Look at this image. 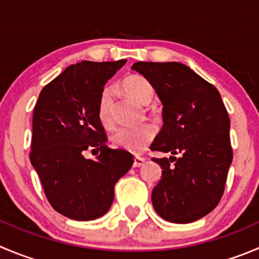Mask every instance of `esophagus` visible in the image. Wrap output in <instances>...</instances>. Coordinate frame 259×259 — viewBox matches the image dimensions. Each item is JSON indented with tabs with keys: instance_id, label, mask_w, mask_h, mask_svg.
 <instances>
[{
	"instance_id": "esophagus-1",
	"label": "esophagus",
	"mask_w": 259,
	"mask_h": 259,
	"mask_svg": "<svg viewBox=\"0 0 259 259\" xmlns=\"http://www.w3.org/2000/svg\"><path fill=\"white\" fill-rule=\"evenodd\" d=\"M144 162H145V159L136 156L134 159V166L135 168H140V166H142V165H144Z\"/></svg>"
}]
</instances>
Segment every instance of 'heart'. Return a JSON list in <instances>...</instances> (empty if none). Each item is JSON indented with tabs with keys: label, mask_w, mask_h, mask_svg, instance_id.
<instances>
[{
	"label": "heart",
	"mask_w": 259,
	"mask_h": 259,
	"mask_svg": "<svg viewBox=\"0 0 259 259\" xmlns=\"http://www.w3.org/2000/svg\"><path fill=\"white\" fill-rule=\"evenodd\" d=\"M125 94L140 104L147 105L155 97V89L146 77L141 75L128 76L122 83ZM113 103H114V90L113 88L103 89L98 100V118L103 127L112 128L114 124L113 118ZM155 127L150 123L131 128H118L110 136V142L118 149L127 150L134 154H140L154 140Z\"/></svg>",
	"instance_id": "1"
}]
</instances>
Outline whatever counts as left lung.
I'll use <instances>...</instances> for the list:
<instances>
[{
  "instance_id": "left-lung-1",
  "label": "left lung",
  "mask_w": 259,
  "mask_h": 259,
  "mask_svg": "<svg viewBox=\"0 0 259 259\" xmlns=\"http://www.w3.org/2000/svg\"><path fill=\"white\" fill-rule=\"evenodd\" d=\"M132 70L151 82L162 104V127L150 149L173 155L152 159L162 169L152 206L164 220L193 223L218 206L233 161L220 93L183 63L136 62Z\"/></svg>"
}]
</instances>
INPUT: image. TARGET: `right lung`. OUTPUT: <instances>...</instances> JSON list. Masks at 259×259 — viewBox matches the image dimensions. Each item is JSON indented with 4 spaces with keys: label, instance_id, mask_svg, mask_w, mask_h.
<instances>
[{
    "label": "right lung",
    "instance_id": "1",
    "mask_svg": "<svg viewBox=\"0 0 259 259\" xmlns=\"http://www.w3.org/2000/svg\"><path fill=\"white\" fill-rule=\"evenodd\" d=\"M125 62L81 61L39 94L30 162L52 207L66 218L89 221L107 213L115 183L134 164L131 152L107 146L98 118L100 93ZM88 148L97 151V159H85Z\"/></svg>",
    "mask_w": 259,
    "mask_h": 259
}]
</instances>
